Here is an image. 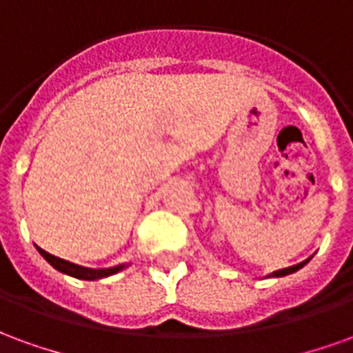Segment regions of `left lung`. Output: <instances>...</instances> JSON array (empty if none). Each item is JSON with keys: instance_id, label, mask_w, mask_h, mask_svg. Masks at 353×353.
<instances>
[{"instance_id": "obj_1", "label": "left lung", "mask_w": 353, "mask_h": 353, "mask_svg": "<svg viewBox=\"0 0 353 353\" xmlns=\"http://www.w3.org/2000/svg\"><path fill=\"white\" fill-rule=\"evenodd\" d=\"M308 261H310V259L303 261V263H299V265H295V266H289V268H281V270H276V272H272L270 276H276V278H278V276H285V274L296 272V270H299V268H303V266L306 265Z\"/></svg>"}]
</instances>
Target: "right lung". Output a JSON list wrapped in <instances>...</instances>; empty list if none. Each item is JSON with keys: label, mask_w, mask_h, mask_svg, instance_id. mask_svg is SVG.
I'll list each match as a JSON object with an SVG mask.
<instances>
[{"label": "right lung", "mask_w": 353, "mask_h": 353, "mask_svg": "<svg viewBox=\"0 0 353 353\" xmlns=\"http://www.w3.org/2000/svg\"><path fill=\"white\" fill-rule=\"evenodd\" d=\"M39 253H41L45 259L49 261L50 265L54 266L57 270L64 274H70L73 278H79V280H98V278H105V276H111V274H117L119 270H123L124 265H119V266H113V268H101V270H92V268H85V266H79V265H73L70 261H64L60 259V257H54V255H50L47 253L45 250L41 248H37Z\"/></svg>", "instance_id": "add662e5"}]
</instances>
